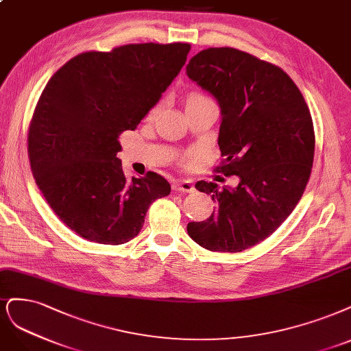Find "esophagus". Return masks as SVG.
I'll list each match as a JSON object with an SVG mask.
<instances>
[{"label":"esophagus","instance_id":"esophagus-1","mask_svg":"<svg viewBox=\"0 0 351 351\" xmlns=\"http://www.w3.org/2000/svg\"><path fill=\"white\" fill-rule=\"evenodd\" d=\"M173 189L178 193H193L195 191V184L189 180H183V181H177V183L173 186Z\"/></svg>","mask_w":351,"mask_h":351}]
</instances>
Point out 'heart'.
<instances>
[{"instance_id":"b5f03b06","label":"heart","mask_w":351,"mask_h":351,"mask_svg":"<svg viewBox=\"0 0 351 351\" xmlns=\"http://www.w3.org/2000/svg\"><path fill=\"white\" fill-rule=\"evenodd\" d=\"M202 100H208L206 97H204L203 94H200V93H190L189 95H187V101H186V104H191V103H196V101H202Z\"/></svg>"}]
</instances>
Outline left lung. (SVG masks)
Returning a JSON list of instances; mask_svg holds the SVG:
<instances>
[{
    "mask_svg": "<svg viewBox=\"0 0 351 351\" xmlns=\"http://www.w3.org/2000/svg\"><path fill=\"white\" fill-rule=\"evenodd\" d=\"M186 74L219 104V171L239 180L222 190L197 181L216 209L187 232L209 251L239 252L270 237L304 195L315 151L312 117L283 69L234 47L199 52Z\"/></svg>",
    "mask_w": 351,
    "mask_h": 351,
    "instance_id": "8db88e82",
    "label": "left lung"
}]
</instances>
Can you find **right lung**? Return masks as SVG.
<instances>
[{
    "mask_svg": "<svg viewBox=\"0 0 351 351\" xmlns=\"http://www.w3.org/2000/svg\"><path fill=\"white\" fill-rule=\"evenodd\" d=\"M189 43H136L84 52L59 68L34 108L27 147L36 184L80 237L119 245L170 195L160 174L125 177L119 135L135 130L186 64Z\"/></svg>",
    "mask_w": 351,
    "mask_h": 351,
    "instance_id": "right-lung-1",
    "label": "right lung"
}]
</instances>
